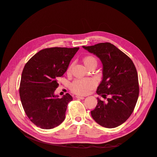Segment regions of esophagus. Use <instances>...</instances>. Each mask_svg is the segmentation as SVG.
Masks as SVG:
<instances>
[{
    "label": "esophagus",
    "mask_w": 157,
    "mask_h": 157,
    "mask_svg": "<svg viewBox=\"0 0 157 157\" xmlns=\"http://www.w3.org/2000/svg\"><path fill=\"white\" fill-rule=\"evenodd\" d=\"M76 98H78V99H84V97H83V96H76Z\"/></svg>",
    "instance_id": "1"
}]
</instances>
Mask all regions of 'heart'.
<instances>
[{
	"instance_id": "b5f03b06",
	"label": "heart",
	"mask_w": 157,
	"mask_h": 157,
	"mask_svg": "<svg viewBox=\"0 0 157 157\" xmlns=\"http://www.w3.org/2000/svg\"><path fill=\"white\" fill-rule=\"evenodd\" d=\"M83 63L87 68L93 65H97V59L93 56H86L83 58ZM70 70V67L68 71ZM96 86V81L92 78L75 79L71 84L70 89L71 91L76 94L86 95Z\"/></svg>"
}]
</instances>
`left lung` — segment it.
<instances>
[{
	"label": "left lung",
	"mask_w": 157,
	"mask_h": 157,
	"mask_svg": "<svg viewBox=\"0 0 157 157\" xmlns=\"http://www.w3.org/2000/svg\"><path fill=\"white\" fill-rule=\"evenodd\" d=\"M82 47L96 55L103 64V79L96 92L106 101L98 98L91 115L103 127L120 126L132 115L139 96L135 65L129 57L110 42Z\"/></svg>",
	"instance_id": "8db88e82"
}]
</instances>
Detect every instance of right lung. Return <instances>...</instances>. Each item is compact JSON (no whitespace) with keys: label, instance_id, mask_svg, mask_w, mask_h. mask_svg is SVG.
I'll list each match as a JSON object with an SVG mask.
<instances>
[{"label":"right lung","instance_id":"obj_1","mask_svg":"<svg viewBox=\"0 0 157 157\" xmlns=\"http://www.w3.org/2000/svg\"><path fill=\"white\" fill-rule=\"evenodd\" d=\"M78 48L41 50L23 68L19 90L22 106L30 121L42 129H52L65 119L67 104L73 98L67 93L59 98L54 92L59 78L63 77Z\"/></svg>","mask_w":157,"mask_h":157}]
</instances>
